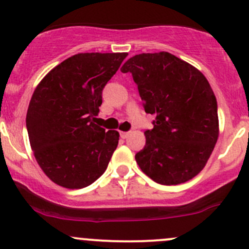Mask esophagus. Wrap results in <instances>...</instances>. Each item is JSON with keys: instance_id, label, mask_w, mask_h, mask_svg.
I'll use <instances>...</instances> for the list:
<instances>
[{"instance_id": "esophagus-1", "label": "esophagus", "mask_w": 249, "mask_h": 249, "mask_svg": "<svg viewBox=\"0 0 249 249\" xmlns=\"http://www.w3.org/2000/svg\"><path fill=\"white\" fill-rule=\"evenodd\" d=\"M129 134H130V132H125V131H122V132H120V136H122L123 139H126V137L129 136Z\"/></svg>"}]
</instances>
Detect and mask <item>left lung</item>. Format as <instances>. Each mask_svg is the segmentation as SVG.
<instances>
[{"mask_svg":"<svg viewBox=\"0 0 249 249\" xmlns=\"http://www.w3.org/2000/svg\"><path fill=\"white\" fill-rule=\"evenodd\" d=\"M132 74L145 113L157 115L144 132L136 162L154 182L176 185L205 167L219 136L217 100L193 65L167 52L142 53L122 66Z\"/></svg>","mask_w":249,"mask_h":249,"instance_id":"8db88e82","label":"left lung"}]
</instances>
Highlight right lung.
<instances>
[{
    "instance_id": "add662e5",
    "label": "right lung",
    "mask_w": 249,
    "mask_h": 249,
    "mask_svg": "<svg viewBox=\"0 0 249 249\" xmlns=\"http://www.w3.org/2000/svg\"><path fill=\"white\" fill-rule=\"evenodd\" d=\"M127 53H80L55 66L35 89L26 114L34 155L50 180L69 189L106 171L119 132L95 124L102 90Z\"/></svg>"
}]
</instances>
